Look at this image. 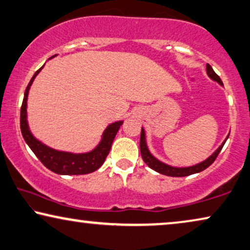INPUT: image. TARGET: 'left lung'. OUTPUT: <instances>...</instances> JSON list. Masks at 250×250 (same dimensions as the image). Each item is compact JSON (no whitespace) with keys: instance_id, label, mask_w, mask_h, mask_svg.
Wrapping results in <instances>:
<instances>
[{"instance_id":"left-lung-1","label":"left lung","mask_w":250,"mask_h":250,"mask_svg":"<svg viewBox=\"0 0 250 250\" xmlns=\"http://www.w3.org/2000/svg\"><path fill=\"white\" fill-rule=\"evenodd\" d=\"M206 72H208V75L213 80L219 82L220 84L223 85V83L221 81V79L218 74L215 73L214 71H213L212 66L209 64H206ZM228 139V137H227ZM227 139L224 140V142L221 144V146H219V149L216 150L214 153H213L211 157L206 159L205 161L201 162V164L198 165H195V166H191V167H186V168H176V167H171V166H168L164 164V162L159 161L158 159H155L153 155L150 153V151L147 150V146H146V133H144V129L142 128L141 129V137H140V150H141V155H142V159L143 161L146 162V164L149 166L151 169L155 170V171L159 172V173H162V175H166V176H170V177H185V176H189V175H193V173H197V172H201L205 170L208 167H209L214 160L218 157L220 151L222 150V147L224 146V143H226Z\"/></svg>"}]
</instances>
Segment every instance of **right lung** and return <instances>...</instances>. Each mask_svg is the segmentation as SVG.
<instances>
[{"mask_svg":"<svg viewBox=\"0 0 250 250\" xmlns=\"http://www.w3.org/2000/svg\"><path fill=\"white\" fill-rule=\"evenodd\" d=\"M42 68V67L39 68L34 74V77L31 78L30 82H29L26 91H24V97L20 113V128L24 141H26L29 147L36 154V157L50 171L59 173V175H85V173L96 171L97 169L101 167V165L104 164V160H106L107 155L110 151L111 144H113V141L115 136H116L119 127L123 124V122L121 121L113 123V124L108 126L104 129L103 140H101L99 146L91 152H88V153L73 154L70 153V152L57 151L50 149V147L45 146V144L39 142L38 140L35 139L28 127L27 97L32 81H34L36 75L39 73V71Z\"/></svg>","mask_w":250,"mask_h":250,"instance_id":"obj_1","label":"right lung"}]
</instances>
